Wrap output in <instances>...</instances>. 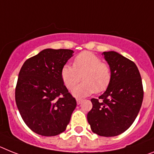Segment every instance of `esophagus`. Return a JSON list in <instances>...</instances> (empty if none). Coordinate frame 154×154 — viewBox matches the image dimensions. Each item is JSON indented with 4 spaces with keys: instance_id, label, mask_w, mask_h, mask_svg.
Returning <instances> with one entry per match:
<instances>
[{
    "instance_id": "34e87169",
    "label": "esophagus",
    "mask_w": 154,
    "mask_h": 154,
    "mask_svg": "<svg viewBox=\"0 0 154 154\" xmlns=\"http://www.w3.org/2000/svg\"><path fill=\"white\" fill-rule=\"evenodd\" d=\"M81 102H82V99H77V105H79V104H81Z\"/></svg>"
}]
</instances>
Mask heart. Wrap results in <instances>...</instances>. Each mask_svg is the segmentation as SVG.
Listing matches in <instances>:
<instances>
[{
    "mask_svg": "<svg viewBox=\"0 0 154 154\" xmlns=\"http://www.w3.org/2000/svg\"><path fill=\"white\" fill-rule=\"evenodd\" d=\"M84 81L77 86L75 85L80 80ZM63 83L75 97L81 98L99 93L106 90L112 80V71L108 63L102 62L99 57L91 51H83L73 59V66L66 64L61 69Z\"/></svg>",
    "mask_w": 154,
    "mask_h": 154,
    "instance_id": "heart-1",
    "label": "heart"
}]
</instances>
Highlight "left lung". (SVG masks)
I'll return each mask as SVG.
<instances>
[{"label": "left lung", "mask_w": 154, "mask_h": 154, "mask_svg": "<svg viewBox=\"0 0 154 154\" xmlns=\"http://www.w3.org/2000/svg\"><path fill=\"white\" fill-rule=\"evenodd\" d=\"M112 71L106 91L91 99L92 109L88 113L91 131L104 137L117 136L132 125L140 110L143 87L134 62L116 51L103 52Z\"/></svg>", "instance_id": "left-lung-1"}]
</instances>
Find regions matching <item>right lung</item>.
I'll return each mask as SVG.
<instances>
[{
  "label": "right lung",
  "mask_w": 154,
  "mask_h": 154,
  "mask_svg": "<svg viewBox=\"0 0 154 154\" xmlns=\"http://www.w3.org/2000/svg\"><path fill=\"white\" fill-rule=\"evenodd\" d=\"M69 49H45L23 63L15 102L26 125L38 135L55 136L69 123L77 102L66 88L61 69L73 55Z\"/></svg>",
  "instance_id": "add662e5"
}]
</instances>
